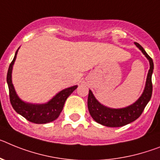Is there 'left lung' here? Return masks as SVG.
<instances>
[{
    "label": "left lung",
    "instance_id": "left-lung-1",
    "mask_svg": "<svg viewBox=\"0 0 160 160\" xmlns=\"http://www.w3.org/2000/svg\"><path fill=\"white\" fill-rule=\"evenodd\" d=\"M136 47L142 52L150 63V69L148 71L146 80L145 88L140 97L132 105L120 109H113L101 105L96 99L93 93L89 90L88 97V108L91 117L94 121L101 125L108 127H120L126 126L130 122L138 118L143 112L146 105L149 102L152 95V82L151 76L153 73V60L138 42H134Z\"/></svg>",
    "mask_w": 160,
    "mask_h": 160
}]
</instances>
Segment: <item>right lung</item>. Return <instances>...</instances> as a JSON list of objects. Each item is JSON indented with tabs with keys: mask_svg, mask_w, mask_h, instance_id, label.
Listing matches in <instances>:
<instances>
[{
	"mask_svg": "<svg viewBox=\"0 0 160 160\" xmlns=\"http://www.w3.org/2000/svg\"><path fill=\"white\" fill-rule=\"evenodd\" d=\"M18 50L19 48L17 50L14 58L9 65L7 73V84L9 87L11 105L17 113L31 122L36 124H45L53 122L58 118L63 110L67 98L76 89L77 85L62 90L45 104H32L23 101L18 96L12 83V71Z\"/></svg>",
	"mask_w": 160,
	"mask_h": 160,
	"instance_id": "right-lung-1",
	"label": "right lung"
}]
</instances>
